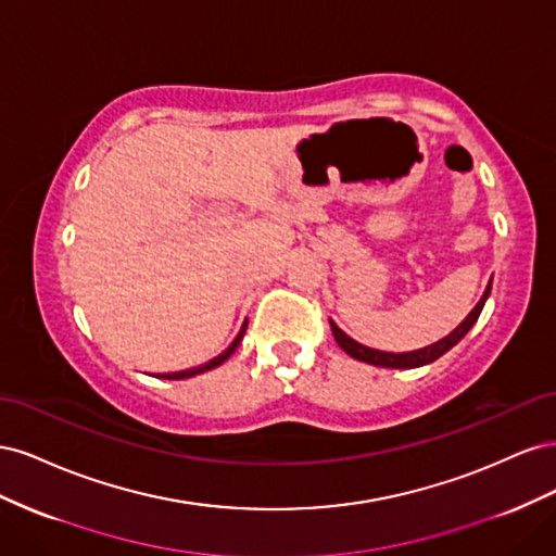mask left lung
I'll return each instance as SVG.
<instances>
[{
  "label": "left lung",
  "mask_w": 556,
  "mask_h": 556,
  "mask_svg": "<svg viewBox=\"0 0 556 556\" xmlns=\"http://www.w3.org/2000/svg\"><path fill=\"white\" fill-rule=\"evenodd\" d=\"M490 292H492V282L486 285V290H484L482 299L478 301V306L468 313V317L457 329H454L450 336H445V339H441L439 343L427 345V348L415 350V352H396V355H394V352H380V350H374V348H366L357 341H352L345 331H341L339 327H336V323H331V319H329V325H331V333H333L336 343H339L352 359H359V362L382 366V368H417V366H425V364H431L439 357H443L447 350H452L464 339L468 329L478 323V317L482 313V306H484L486 296H490Z\"/></svg>",
  "instance_id": "obj_1"
}]
</instances>
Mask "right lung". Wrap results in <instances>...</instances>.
<instances>
[{
	"label": "right lung",
	"mask_w": 556,
	"mask_h": 556,
	"mask_svg": "<svg viewBox=\"0 0 556 556\" xmlns=\"http://www.w3.org/2000/svg\"><path fill=\"white\" fill-rule=\"evenodd\" d=\"M245 327H248V323L241 327V331H239V336L237 339H233V343L223 352V355H217L215 359H211L208 364H201V366H194V368H188V371H176V374H164L162 378H169V380H182V378H192V376H199V374H204V371H211V368H215V366H220L223 362H227L229 357H231V352L239 348V343L243 341V333H245Z\"/></svg>",
	"instance_id": "add662e5"
}]
</instances>
